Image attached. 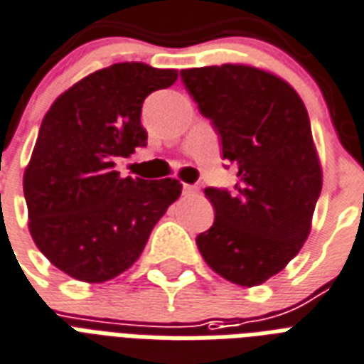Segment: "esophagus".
Returning <instances> with one entry per match:
<instances>
[{"label":"esophagus","mask_w":364,"mask_h":364,"mask_svg":"<svg viewBox=\"0 0 364 364\" xmlns=\"http://www.w3.org/2000/svg\"><path fill=\"white\" fill-rule=\"evenodd\" d=\"M199 191V188L193 184H184V193L186 196H193V193H197Z\"/></svg>","instance_id":"34e87169"}]
</instances>
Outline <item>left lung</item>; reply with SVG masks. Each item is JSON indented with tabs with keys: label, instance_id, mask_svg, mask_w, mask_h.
<instances>
[{
	"label": "left lung",
	"instance_id": "left-lung-1",
	"mask_svg": "<svg viewBox=\"0 0 364 364\" xmlns=\"http://www.w3.org/2000/svg\"><path fill=\"white\" fill-rule=\"evenodd\" d=\"M237 171L235 191L205 188L214 224L197 235L208 267L258 287L287 267L311 232L323 168L308 109L283 77L250 64L180 72Z\"/></svg>",
	"mask_w": 364,
	"mask_h": 364
}]
</instances>
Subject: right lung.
<instances>
[{
    "label": "right lung",
    "mask_w": 364,
    "mask_h": 364,
    "mask_svg": "<svg viewBox=\"0 0 364 364\" xmlns=\"http://www.w3.org/2000/svg\"><path fill=\"white\" fill-rule=\"evenodd\" d=\"M178 70L117 62L50 104L24 168L28 228L45 258L70 277L104 283L138 260L151 230L182 193L176 178L119 176L115 161L148 144L144 98Z\"/></svg>",
    "instance_id": "obj_1"
}]
</instances>
